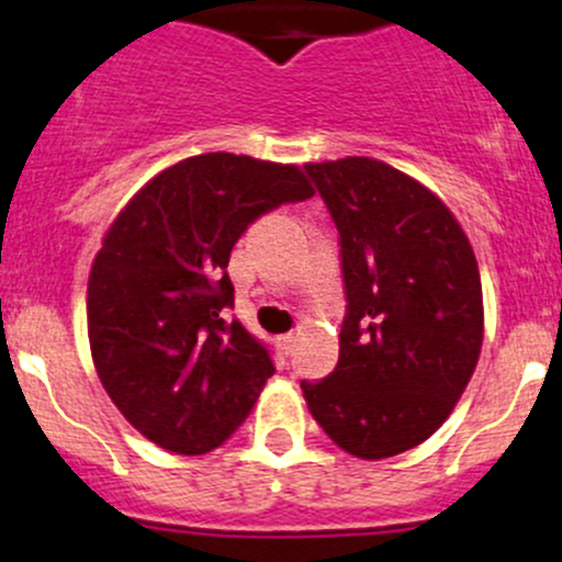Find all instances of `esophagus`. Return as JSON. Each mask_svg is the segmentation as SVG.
Here are the masks:
<instances>
[{"instance_id":"1","label":"esophagus","mask_w":562,"mask_h":562,"mask_svg":"<svg viewBox=\"0 0 562 562\" xmlns=\"http://www.w3.org/2000/svg\"><path fill=\"white\" fill-rule=\"evenodd\" d=\"M280 345H282V350H285V353H291L293 345H296V331L282 334V337H280Z\"/></svg>"}]
</instances>
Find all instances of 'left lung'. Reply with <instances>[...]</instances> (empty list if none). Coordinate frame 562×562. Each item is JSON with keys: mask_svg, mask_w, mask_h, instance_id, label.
Here are the masks:
<instances>
[{"mask_svg": "<svg viewBox=\"0 0 562 562\" xmlns=\"http://www.w3.org/2000/svg\"><path fill=\"white\" fill-rule=\"evenodd\" d=\"M339 231V361L302 381L323 432L361 459L424 443L454 411L484 339L473 247L427 187L372 157L310 162Z\"/></svg>", "mask_w": 562, "mask_h": 562, "instance_id": "8db88e82", "label": "left lung"}]
</instances>
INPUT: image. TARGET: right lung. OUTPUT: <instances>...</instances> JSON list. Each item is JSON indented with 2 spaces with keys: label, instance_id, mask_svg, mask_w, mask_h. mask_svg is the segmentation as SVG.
<instances>
[{
  "label": "right lung",
  "instance_id": "right-lung-1",
  "mask_svg": "<svg viewBox=\"0 0 562 562\" xmlns=\"http://www.w3.org/2000/svg\"><path fill=\"white\" fill-rule=\"evenodd\" d=\"M313 198L296 166L209 151L135 192L89 274V345L113 405L144 438L206 454L274 375L269 348L225 321L231 249L271 209Z\"/></svg>",
  "mask_w": 562,
  "mask_h": 562
}]
</instances>
